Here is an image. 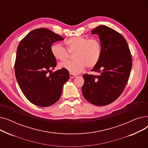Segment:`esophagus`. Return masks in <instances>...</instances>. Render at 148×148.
I'll return each instance as SVG.
<instances>
[{
  "mask_svg": "<svg viewBox=\"0 0 148 148\" xmlns=\"http://www.w3.org/2000/svg\"><path fill=\"white\" fill-rule=\"evenodd\" d=\"M76 76H77V75H75V74H71V73L69 74V77H70V78H71V79L74 78V77H75Z\"/></svg>",
  "mask_w": 148,
  "mask_h": 148,
  "instance_id": "esophagus-1",
  "label": "esophagus"
}]
</instances>
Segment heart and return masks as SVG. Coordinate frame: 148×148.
I'll use <instances>...</instances> for the list:
<instances>
[{"instance_id": "1", "label": "heart", "mask_w": 148, "mask_h": 148, "mask_svg": "<svg viewBox=\"0 0 148 148\" xmlns=\"http://www.w3.org/2000/svg\"><path fill=\"white\" fill-rule=\"evenodd\" d=\"M65 44L67 50L59 43L52 44L51 53L54 58L62 61L68 58L69 53H75L74 60L62 62L59 65L61 68L73 74L80 73L86 66L89 68L95 66L101 55V44L97 38L75 36L68 38Z\"/></svg>"}]
</instances>
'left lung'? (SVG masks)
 Segmentation results:
<instances>
[{
	"instance_id": "left-lung-1",
	"label": "left lung",
	"mask_w": 148,
	"mask_h": 148,
	"mask_svg": "<svg viewBox=\"0 0 148 148\" xmlns=\"http://www.w3.org/2000/svg\"><path fill=\"white\" fill-rule=\"evenodd\" d=\"M92 34L99 35L101 55L92 69L98 75H83L82 91L88 101L103 106L114 101L125 89L132 68V57L126 40L117 31L101 25L93 29Z\"/></svg>"
}]
</instances>
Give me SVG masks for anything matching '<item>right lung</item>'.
<instances>
[{
	"instance_id": "1",
	"label": "right lung",
	"mask_w": 148,
	"mask_h": 148,
	"mask_svg": "<svg viewBox=\"0 0 148 148\" xmlns=\"http://www.w3.org/2000/svg\"><path fill=\"white\" fill-rule=\"evenodd\" d=\"M64 39L48 29L40 28L31 31L18 44L15 77L23 94L36 106L48 107L56 103L69 79L68 71L63 68L51 73L57 64L51 46Z\"/></svg>"
}]
</instances>
